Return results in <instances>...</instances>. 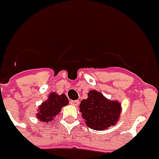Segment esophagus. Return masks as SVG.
I'll return each mask as SVG.
<instances>
[{
  "mask_svg": "<svg viewBox=\"0 0 159 159\" xmlns=\"http://www.w3.org/2000/svg\"><path fill=\"white\" fill-rule=\"evenodd\" d=\"M70 103L71 104L72 106H78L79 103H80V102L79 100H71V101L70 102Z\"/></svg>",
  "mask_w": 159,
  "mask_h": 159,
  "instance_id": "34e87169",
  "label": "esophagus"
}]
</instances>
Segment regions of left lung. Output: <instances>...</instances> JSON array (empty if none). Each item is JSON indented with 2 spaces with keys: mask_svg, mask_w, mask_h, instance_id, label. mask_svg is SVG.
Wrapping results in <instances>:
<instances>
[{
  "mask_svg": "<svg viewBox=\"0 0 159 159\" xmlns=\"http://www.w3.org/2000/svg\"><path fill=\"white\" fill-rule=\"evenodd\" d=\"M121 105L117 100H110L97 90H90L88 98L80 104V111L88 127L104 130L116 125L120 119Z\"/></svg>",
  "mask_w": 159,
  "mask_h": 159,
  "instance_id": "left-lung-1",
  "label": "left lung"
}]
</instances>
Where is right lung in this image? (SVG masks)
Segmentation results:
<instances>
[{"instance_id":"obj_1","label":"right lung","mask_w":159,"mask_h":159,"mask_svg":"<svg viewBox=\"0 0 159 159\" xmlns=\"http://www.w3.org/2000/svg\"><path fill=\"white\" fill-rule=\"evenodd\" d=\"M68 104L69 100L66 94L62 93L59 95L55 92L51 93L48 99L39 105L36 114L37 118L44 124L50 122L56 116L60 113L62 107Z\"/></svg>"}]
</instances>
